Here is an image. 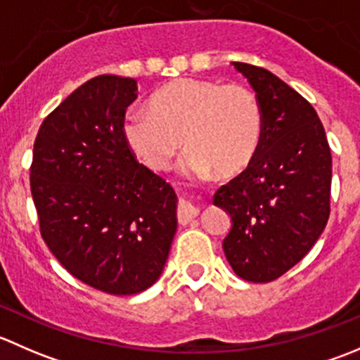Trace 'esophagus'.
<instances>
[{"instance_id": "1", "label": "esophagus", "mask_w": 360, "mask_h": 360, "mask_svg": "<svg viewBox=\"0 0 360 360\" xmlns=\"http://www.w3.org/2000/svg\"><path fill=\"white\" fill-rule=\"evenodd\" d=\"M200 214V209L195 205H191V203L188 202H181L179 207H177V221H179L181 224H188L191 219H195V217Z\"/></svg>"}]
</instances>
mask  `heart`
I'll return each instance as SVG.
<instances>
[{"mask_svg":"<svg viewBox=\"0 0 360 360\" xmlns=\"http://www.w3.org/2000/svg\"><path fill=\"white\" fill-rule=\"evenodd\" d=\"M123 134L146 167L165 170L186 144L184 167L195 176L233 177L248 169L263 137V110L242 85L179 78L153 94L150 110H132Z\"/></svg>","mask_w":360,"mask_h":360,"instance_id":"obj_1","label":"heart"}]
</instances>
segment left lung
I'll list each match as a JSON object with an SVG mask.
<instances>
[{
  "mask_svg": "<svg viewBox=\"0 0 360 360\" xmlns=\"http://www.w3.org/2000/svg\"><path fill=\"white\" fill-rule=\"evenodd\" d=\"M263 110L252 162L214 195L231 217L223 240L235 274L264 284L300 263L328 224L333 158L317 111L274 72L233 63Z\"/></svg>",
  "mask_w": 360,
  "mask_h": 360,
  "instance_id": "left-lung-1",
  "label": "left lung"
}]
</instances>
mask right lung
<instances>
[{"label":"right lung","mask_w":360,"mask_h":360,"mask_svg":"<svg viewBox=\"0 0 360 360\" xmlns=\"http://www.w3.org/2000/svg\"><path fill=\"white\" fill-rule=\"evenodd\" d=\"M132 78L89 79L34 141L31 195L39 233L60 264L94 289L129 296L162 275L176 235V193L137 162L123 134Z\"/></svg>","instance_id":"add662e5"}]
</instances>
